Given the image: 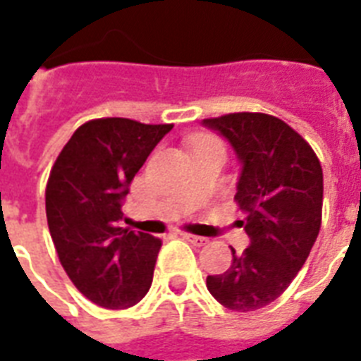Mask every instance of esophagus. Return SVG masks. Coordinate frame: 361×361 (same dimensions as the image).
Here are the masks:
<instances>
[{
    "label": "esophagus",
    "instance_id": "34e87169",
    "mask_svg": "<svg viewBox=\"0 0 361 361\" xmlns=\"http://www.w3.org/2000/svg\"><path fill=\"white\" fill-rule=\"evenodd\" d=\"M181 236H183V240H187V241H191L192 245H197V247H202V245H206V243H208V240H206V238H202V236H195V234H181Z\"/></svg>",
    "mask_w": 361,
    "mask_h": 361
}]
</instances>
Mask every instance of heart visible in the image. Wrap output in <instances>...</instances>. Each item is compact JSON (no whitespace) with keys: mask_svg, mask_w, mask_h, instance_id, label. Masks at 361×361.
Wrapping results in <instances>:
<instances>
[{"mask_svg":"<svg viewBox=\"0 0 361 361\" xmlns=\"http://www.w3.org/2000/svg\"><path fill=\"white\" fill-rule=\"evenodd\" d=\"M208 149H223V144H221V142L212 135H200L197 136V138H192L191 142L192 155L200 152H208Z\"/></svg>","mask_w":361,"mask_h":361,"instance_id":"1","label":"heart"}]
</instances>
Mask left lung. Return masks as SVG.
<instances>
[{
	"label": "left lung",
	"instance_id": "left-lung-1",
	"mask_svg": "<svg viewBox=\"0 0 361 361\" xmlns=\"http://www.w3.org/2000/svg\"><path fill=\"white\" fill-rule=\"evenodd\" d=\"M231 142L241 164L236 197L251 245L232 249L225 274L208 275L209 294L232 311H257L283 294L307 260L322 221V166L290 125L236 112L202 120Z\"/></svg>",
	"mask_w": 361,
	"mask_h": 361
}]
</instances>
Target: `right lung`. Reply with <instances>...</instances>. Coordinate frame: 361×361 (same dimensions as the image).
<instances>
[{
	"instance_id": "right-lung-1",
	"label": "right lung",
	"mask_w": 361,
	"mask_h": 361,
	"mask_svg": "<svg viewBox=\"0 0 361 361\" xmlns=\"http://www.w3.org/2000/svg\"><path fill=\"white\" fill-rule=\"evenodd\" d=\"M174 125L101 118L80 125L47 183V219L73 285L106 309L146 296L161 240L120 226L130 181Z\"/></svg>"
}]
</instances>
